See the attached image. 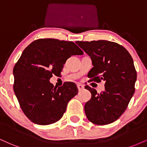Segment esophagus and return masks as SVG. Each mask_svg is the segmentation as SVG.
Masks as SVG:
<instances>
[{"instance_id": "esophagus-1", "label": "esophagus", "mask_w": 147, "mask_h": 147, "mask_svg": "<svg viewBox=\"0 0 147 147\" xmlns=\"http://www.w3.org/2000/svg\"><path fill=\"white\" fill-rule=\"evenodd\" d=\"M77 88H78V90L79 91L84 90V86L83 85H82V84H77Z\"/></svg>"}]
</instances>
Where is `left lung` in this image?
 <instances>
[{
  "label": "left lung",
  "instance_id": "left-lung-1",
  "mask_svg": "<svg viewBox=\"0 0 147 147\" xmlns=\"http://www.w3.org/2000/svg\"><path fill=\"white\" fill-rule=\"evenodd\" d=\"M90 57L93 67L88 77L90 82H105V90L97 93L86 86L91 98L84 106L89 121L98 125L114 122L127 108L135 92L137 72L129 52L122 45L105 40L77 41Z\"/></svg>",
  "mask_w": 147,
  "mask_h": 147
}]
</instances>
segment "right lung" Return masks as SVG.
<instances>
[{"mask_svg":"<svg viewBox=\"0 0 147 147\" xmlns=\"http://www.w3.org/2000/svg\"><path fill=\"white\" fill-rule=\"evenodd\" d=\"M83 54L73 42L55 38L36 40L23 50L13 70L14 91L22 111L32 122L48 125L62 117L78 89L72 82L57 88L50 79L53 75H60L69 57Z\"/></svg>","mask_w":147,"mask_h":147,"instance_id":"add662e5","label":"right lung"}]
</instances>
